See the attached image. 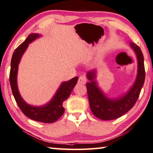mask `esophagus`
Returning a JSON list of instances; mask_svg holds the SVG:
<instances>
[{
  "label": "esophagus",
  "mask_w": 153,
  "mask_h": 153,
  "mask_svg": "<svg viewBox=\"0 0 153 153\" xmlns=\"http://www.w3.org/2000/svg\"><path fill=\"white\" fill-rule=\"evenodd\" d=\"M87 82V78L85 76H80L78 79V83L81 84H85Z\"/></svg>",
  "instance_id": "esophagus-1"
}]
</instances>
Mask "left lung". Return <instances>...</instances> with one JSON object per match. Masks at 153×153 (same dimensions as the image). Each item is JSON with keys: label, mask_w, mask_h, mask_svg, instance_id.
Returning <instances> with one entry per match:
<instances>
[{"label": "left lung", "mask_w": 153, "mask_h": 153, "mask_svg": "<svg viewBox=\"0 0 153 153\" xmlns=\"http://www.w3.org/2000/svg\"><path fill=\"white\" fill-rule=\"evenodd\" d=\"M138 60V74L136 82L128 92L117 99H109L105 97L94 81L96 71L87 74L90 82L86 84L90 109L94 116L102 120H113L121 117L132 108L139 97L145 79L144 56L141 49L136 44L130 42Z\"/></svg>", "instance_id": "left-lung-1"}]
</instances>
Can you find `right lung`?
Returning <instances> with one entry per match:
<instances>
[{"label":"right lung","mask_w":153,"mask_h":153,"mask_svg":"<svg viewBox=\"0 0 153 153\" xmlns=\"http://www.w3.org/2000/svg\"><path fill=\"white\" fill-rule=\"evenodd\" d=\"M38 37H40V35L38 33H31L28 36L26 40L15 50L11 62L9 82L15 101L25 116L31 120L39 122L53 123L63 115L65 108L63 107V102L71 94L73 88L77 84L78 77H75L69 81L62 83L53 99L46 105L42 107H33L27 104L23 100L18 90L17 84L18 65L22 56L26 50L28 44Z\"/></svg>","instance_id":"1"}]
</instances>
